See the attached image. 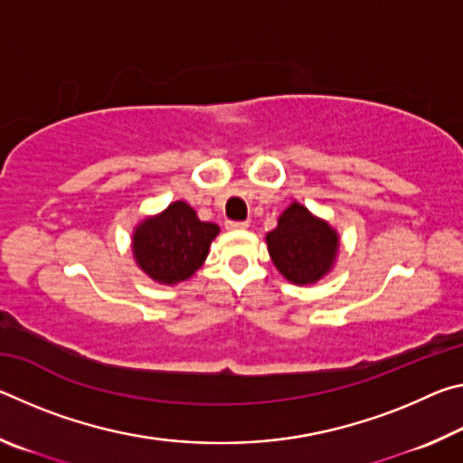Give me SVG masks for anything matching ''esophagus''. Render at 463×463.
<instances>
[{
    "instance_id": "obj_1",
    "label": "esophagus",
    "mask_w": 463,
    "mask_h": 463,
    "mask_svg": "<svg viewBox=\"0 0 463 463\" xmlns=\"http://www.w3.org/2000/svg\"><path fill=\"white\" fill-rule=\"evenodd\" d=\"M226 229H229V231H245V229H249V222L247 221H242V222L226 221Z\"/></svg>"
}]
</instances>
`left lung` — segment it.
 <instances>
[{
    "label": "left lung",
    "mask_w": 463,
    "mask_h": 463,
    "mask_svg": "<svg viewBox=\"0 0 463 463\" xmlns=\"http://www.w3.org/2000/svg\"><path fill=\"white\" fill-rule=\"evenodd\" d=\"M265 242L281 276L296 286H310L335 268L341 239L325 218L292 202L279 214L276 229L265 234Z\"/></svg>",
    "instance_id": "8db88e82"
}]
</instances>
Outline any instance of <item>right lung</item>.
<instances>
[{"label": "right lung", "mask_w": 463, "mask_h": 463, "mask_svg": "<svg viewBox=\"0 0 463 463\" xmlns=\"http://www.w3.org/2000/svg\"><path fill=\"white\" fill-rule=\"evenodd\" d=\"M221 226L203 222L184 200L171 202L159 214L146 216L132 231V255L156 284L177 286L206 261Z\"/></svg>", "instance_id": "add662e5"}]
</instances>
